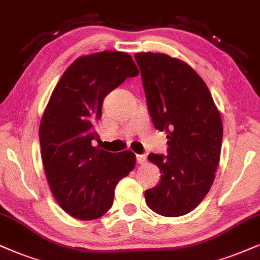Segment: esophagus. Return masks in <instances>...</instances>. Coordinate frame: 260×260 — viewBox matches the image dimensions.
I'll return each instance as SVG.
<instances>
[{
  "mask_svg": "<svg viewBox=\"0 0 260 260\" xmlns=\"http://www.w3.org/2000/svg\"><path fill=\"white\" fill-rule=\"evenodd\" d=\"M137 163L139 164H144L146 162V156L145 154H137Z\"/></svg>",
  "mask_w": 260,
  "mask_h": 260,
  "instance_id": "obj_1",
  "label": "esophagus"
}]
</instances>
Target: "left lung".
<instances>
[{
  "label": "left lung",
  "mask_w": 260,
  "mask_h": 260,
  "mask_svg": "<svg viewBox=\"0 0 260 260\" xmlns=\"http://www.w3.org/2000/svg\"><path fill=\"white\" fill-rule=\"evenodd\" d=\"M146 104L156 129L166 131L168 154L150 153L160 180L145 190L147 206L177 217L194 210L211 188L223 124L204 80L190 66L166 54L138 52Z\"/></svg>",
  "instance_id": "1"
}]
</instances>
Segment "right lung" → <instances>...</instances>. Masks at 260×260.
Listing matches in <instances>:
<instances>
[{
    "label": "right lung",
    "mask_w": 260,
    "mask_h": 260,
    "mask_svg": "<svg viewBox=\"0 0 260 260\" xmlns=\"http://www.w3.org/2000/svg\"><path fill=\"white\" fill-rule=\"evenodd\" d=\"M138 74L126 52H97L77 58L52 91L39 127L42 159L55 199L75 218L102 217L117 182L136 166L132 151L108 152L94 144L104 98Z\"/></svg>",
    "instance_id": "add662e5"
}]
</instances>
